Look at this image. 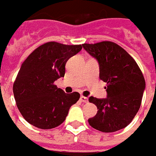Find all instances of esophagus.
<instances>
[{
    "mask_svg": "<svg viewBox=\"0 0 156 156\" xmlns=\"http://www.w3.org/2000/svg\"><path fill=\"white\" fill-rule=\"evenodd\" d=\"M80 101L81 102H84V103H87L88 102V99L85 97V96H80Z\"/></svg>",
    "mask_w": 156,
    "mask_h": 156,
    "instance_id": "1",
    "label": "esophagus"
}]
</instances>
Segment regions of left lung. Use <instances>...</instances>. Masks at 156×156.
I'll list each match as a JSON object with an SVG mask.
<instances>
[{
	"label": "left lung",
	"mask_w": 156,
	"mask_h": 156,
	"mask_svg": "<svg viewBox=\"0 0 156 156\" xmlns=\"http://www.w3.org/2000/svg\"><path fill=\"white\" fill-rule=\"evenodd\" d=\"M82 47L99 62L100 78L106 82L107 92L105 99L89 98L98 112L88 123L93 128L107 133L124 129L141 106L145 89L142 71L133 57L116 43L102 41L83 44Z\"/></svg>",
	"instance_id": "1"
}]
</instances>
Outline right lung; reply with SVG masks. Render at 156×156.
<instances>
[{
    "label": "right lung",
    "mask_w": 156,
    "mask_h": 156,
    "mask_svg": "<svg viewBox=\"0 0 156 156\" xmlns=\"http://www.w3.org/2000/svg\"><path fill=\"white\" fill-rule=\"evenodd\" d=\"M81 49V44L48 42L32 51L22 63L12 91L18 109L29 124L50 129L64 122L80 94H65L54 82L64 76L67 61Z\"/></svg>",
    "instance_id": "obj_1"
}]
</instances>
